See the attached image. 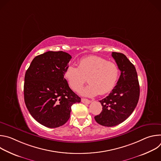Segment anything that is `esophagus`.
I'll use <instances>...</instances> for the list:
<instances>
[{"mask_svg": "<svg viewBox=\"0 0 161 161\" xmlns=\"http://www.w3.org/2000/svg\"><path fill=\"white\" fill-rule=\"evenodd\" d=\"M81 102L82 103H83L84 104H90V100H88V99H84V98H82L81 99Z\"/></svg>", "mask_w": 161, "mask_h": 161, "instance_id": "1", "label": "esophagus"}]
</instances>
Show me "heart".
Returning <instances> with one entry per match:
<instances>
[{
  "instance_id": "obj_1",
  "label": "heart",
  "mask_w": 161,
  "mask_h": 161,
  "mask_svg": "<svg viewBox=\"0 0 161 161\" xmlns=\"http://www.w3.org/2000/svg\"><path fill=\"white\" fill-rule=\"evenodd\" d=\"M119 75V67L116 63L100 57L90 56L80 60L78 67L69 65L64 72V78L75 91H78L88 78L90 84L81 90V94L90 97L111 92L116 85Z\"/></svg>"
}]
</instances>
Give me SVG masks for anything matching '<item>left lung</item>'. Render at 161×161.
I'll use <instances>...</instances> for the list:
<instances>
[{"label":"left lung","instance_id":"1","mask_svg":"<svg viewBox=\"0 0 161 161\" xmlns=\"http://www.w3.org/2000/svg\"><path fill=\"white\" fill-rule=\"evenodd\" d=\"M111 55L121 74L109 96L99 101L103 110L94 117L99 124L106 127L115 126L125 121L136 107L140 92L134 65L123 53L113 52Z\"/></svg>","mask_w":161,"mask_h":161}]
</instances>
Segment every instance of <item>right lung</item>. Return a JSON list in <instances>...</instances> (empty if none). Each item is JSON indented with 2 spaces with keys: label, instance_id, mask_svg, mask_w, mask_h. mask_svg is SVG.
I'll list each match as a JSON object with an SVG mask.
<instances>
[{
  "label": "right lung",
  "instance_id": "1",
  "mask_svg": "<svg viewBox=\"0 0 161 161\" xmlns=\"http://www.w3.org/2000/svg\"><path fill=\"white\" fill-rule=\"evenodd\" d=\"M71 58L62 51L47 52L36 57L26 71L25 105L32 117L45 127L55 128L65 124L71 106L81 101L64 78Z\"/></svg>",
  "mask_w": 161,
  "mask_h": 161
}]
</instances>
